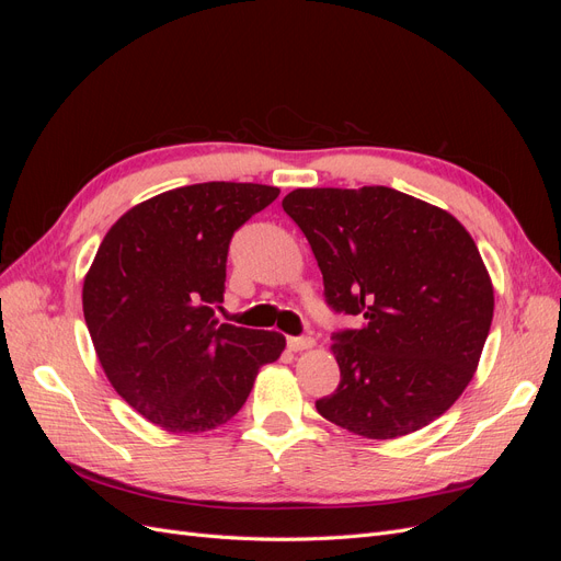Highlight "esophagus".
<instances>
[{
	"label": "esophagus",
	"instance_id": "1",
	"mask_svg": "<svg viewBox=\"0 0 561 561\" xmlns=\"http://www.w3.org/2000/svg\"><path fill=\"white\" fill-rule=\"evenodd\" d=\"M287 346H290V351H295V353L309 351L316 346V339L313 336H290L287 339Z\"/></svg>",
	"mask_w": 561,
	"mask_h": 561
}]
</instances>
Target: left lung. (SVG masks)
I'll return each mask as SVG.
<instances>
[{"label": "left lung", "instance_id": "obj_1", "mask_svg": "<svg viewBox=\"0 0 561 561\" xmlns=\"http://www.w3.org/2000/svg\"><path fill=\"white\" fill-rule=\"evenodd\" d=\"M283 210L316 254L325 301L360 318L332 336L342 381L318 414L369 439L443 416L478 369L494 318V285L466 227L390 186L295 190Z\"/></svg>", "mask_w": 561, "mask_h": 561}]
</instances>
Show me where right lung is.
Masks as SVG:
<instances>
[{"instance_id":"add662e5","label":"right lung","mask_w":561,"mask_h":561,"mask_svg":"<svg viewBox=\"0 0 561 561\" xmlns=\"http://www.w3.org/2000/svg\"><path fill=\"white\" fill-rule=\"evenodd\" d=\"M278 186L203 182L142 201L114 222L83 278L98 360L135 412L168 433H206L248 400L285 336L215 318L233 231Z\"/></svg>"}]
</instances>
